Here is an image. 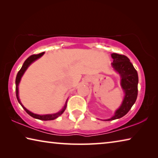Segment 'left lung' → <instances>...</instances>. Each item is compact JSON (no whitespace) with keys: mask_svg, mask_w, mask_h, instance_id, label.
Instances as JSON below:
<instances>
[{"mask_svg":"<svg viewBox=\"0 0 158 158\" xmlns=\"http://www.w3.org/2000/svg\"><path fill=\"white\" fill-rule=\"evenodd\" d=\"M113 63L111 66L121 76V85L125 93V97L121 106L111 118L105 121L121 118L130 110L136 102L138 95V74L129 58L124 55L114 53L111 54Z\"/></svg>","mask_w":158,"mask_h":158,"instance_id":"left-lung-1","label":"left lung"}]
</instances>
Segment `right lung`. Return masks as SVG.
Listing matches in <instances>:
<instances>
[{"label": "right lung", "instance_id": "right-lung-1", "mask_svg": "<svg viewBox=\"0 0 158 158\" xmlns=\"http://www.w3.org/2000/svg\"><path fill=\"white\" fill-rule=\"evenodd\" d=\"M44 52H42V53H38V54L31 55V56H29L27 58V59L25 60V62L23 63L22 67H21V68L20 69V70L18 72L17 77H16V81H15V84H16V96H17V100L19 102V103L20 104L21 106H22V107L23 108V109H24V110L26 111V113L30 115L31 116L34 118L42 120V121H52V120H54L56 118H57L58 116H60V115L63 113L64 111L65 110L66 106H67V102H68V100H66V102L65 104V105H64L63 108L61 109L60 111L57 112V113L52 114L39 115V114H35L32 113L31 111H28L27 109H26L24 106H23L22 104H21V101L19 100V88H18V85H19V84L20 80L21 79V77H22L23 74H24L25 71L26 70V69H27V68H28L29 65H30L32 63H33L35 60H36L37 59H38L39 58H40L44 54Z\"/></svg>", "mask_w": 158, "mask_h": 158}]
</instances>
